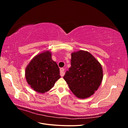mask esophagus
<instances>
[{"instance_id":"1","label":"esophagus","mask_w":128,"mask_h":128,"mask_svg":"<svg viewBox=\"0 0 128 128\" xmlns=\"http://www.w3.org/2000/svg\"><path fill=\"white\" fill-rule=\"evenodd\" d=\"M60 75H61L62 77L64 76V69L63 68H62L60 69Z\"/></svg>"}]
</instances>
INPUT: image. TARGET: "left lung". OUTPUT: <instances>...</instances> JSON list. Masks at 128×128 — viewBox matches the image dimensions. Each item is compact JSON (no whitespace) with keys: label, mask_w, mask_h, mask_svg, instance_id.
Returning a JSON list of instances; mask_svg holds the SVG:
<instances>
[{"label":"left lung","mask_w":128,"mask_h":128,"mask_svg":"<svg viewBox=\"0 0 128 128\" xmlns=\"http://www.w3.org/2000/svg\"><path fill=\"white\" fill-rule=\"evenodd\" d=\"M71 56V67L64 78L76 97L88 98L94 94L102 82V66L88 51L80 50L72 53Z\"/></svg>","instance_id":"1"}]
</instances>
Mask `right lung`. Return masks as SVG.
<instances>
[{
    "instance_id": "add662e5",
    "label": "right lung",
    "mask_w": 128,
    "mask_h": 128,
    "mask_svg": "<svg viewBox=\"0 0 128 128\" xmlns=\"http://www.w3.org/2000/svg\"><path fill=\"white\" fill-rule=\"evenodd\" d=\"M25 77L36 92L44 94L51 90L61 77L58 64L52 59V52L46 50L34 56L26 67Z\"/></svg>"
}]
</instances>
